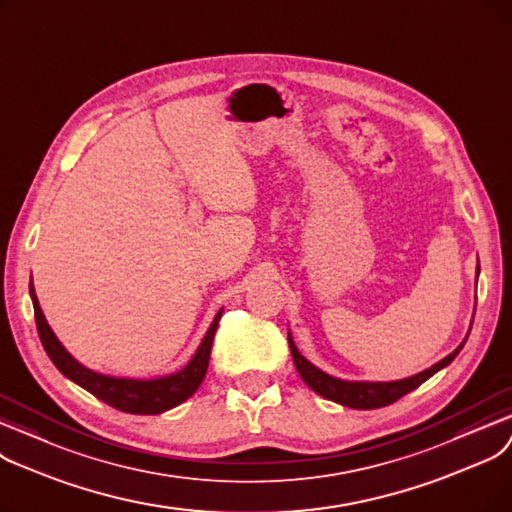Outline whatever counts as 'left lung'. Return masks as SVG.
Wrapping results in <instances>:
<instances>
[{
    "instance_id": "obj_1",
    "label": "left lung",
    "mask_w": 512,
    "mask_h": 512,
    "mask_svg": "<svg viewBox=\"0 0 512 512\" xmlns=\"http://www.w3.org/2000/svg\"><path fill=\"white\" fill-rule=\"evenodd\" d=\"M467 337H465V342H467ZM287 339H289V348H291V358H294V364H296L300 377L304 379V383L310 389H314L319 396L333 400L342 406H348V408H358V410H371V408L394 404L396 400H400L402 396L412 392V389H417L421 383H425L429 377H433L437 371L448 367V364L458 356L462 346H465V342H462L444 360L435 362L433 367L425 369L423 373L412 375L408 379H400V381H342V379L323 373L321 369H316L314 364H310L298 352L291 335H287Z\"/></svg>"
}]
</instances>
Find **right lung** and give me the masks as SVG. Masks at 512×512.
Wrapping results in <instances>:
<instances>
[{
  "label": "right lung",
  "instance_id": "1",
  "mask_svg": "<svg viewBox=\"0 0 512 512\" xmlns=\"http://www.w3.org/2000/svg\"><path fill=\"white\" fill-rule=\"evenodd\" d=\"M29 291H31L33 308H35L37 333H39V339H41L47 356H50V360L56 364V369L64 377L75 381L77 385L87 389L89 394L100 398L108 406H112L116 410H123V412H131V415H160V412H164L168 408H175L181 402H185L187 398H191L193 394H196V389L202 385L206 371H208L212 339H214L218 321H221L223 310H218V314L214 316V321H212L210 329L206 331L200 348L187 362V367H183L181 371H177L173 375L160 377V379L141 381V379L110 377V375L95 373V371L83 367L79 360H75L64 350V346L58 342V337L54 335L50 325H47L45 316L41 312V306H39V300L35 296L33 281L29 285Z\"/></svg>",
  "mask_w": 512,
  "mask_h": 512
}]
</instances>
